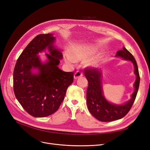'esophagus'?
Returning <instances> with one entry per match:
<instances>
[{
    "instance_id": "1",
    "label": "esophagus",
    "mask_w": 150,
    "mask_h": 150,
    "mask_svg": "<svg viewBox=\"0 0 150 150\" xmlns=\"http://www.w3.org/2000/svg\"><path fill=\"white\" fill-rule=\"evenodd\" d=\"M83 73L82 72H81V71H76L75 73H74V79H78V78H79V77H81V76H83Z\"/></svg>"
}]
</instances>
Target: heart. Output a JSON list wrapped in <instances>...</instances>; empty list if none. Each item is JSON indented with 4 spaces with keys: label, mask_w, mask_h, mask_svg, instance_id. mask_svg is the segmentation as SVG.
Instances as JSON below:
<instances>
[{
    "label": "heart",
    "mask_w": 150,
    "mask_h": 150,
    "mask_svg": "<svg viewBox=\"0 0 150 150\" xmlns=\"http://www.w3.org/2000/svg\"><path fill=\"white\" fill-rule=\"evenodd\" d=\"M96 52V49L91 46H79L71 50L69 54H67L65 61L69 64H74L76 61L80 60L88 59L92 57L95 52ZM97 60L93 61L90 62L91 65H94L96 63Z\"/></svg>",
    "instance_id": "obj_1"
}]
</instances>
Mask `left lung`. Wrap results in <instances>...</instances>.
<instances>
[{
	"instance_id": "obj_1",
	"label": "left lung",
	"mask_w": 150,
	"mask_h": 150,
	"mask_svg": "<svg viewBox=\"0 0 150 150\" xmlns=\"http://www.w3.org/2000/svg\"><path fill=\"white\" fill-rule=\"evenodd\" d=\"M116 57H120L125 60L129 61L134 67V73L137 79L134 84V91L129 101L122 104H116L109 102L103 95L102 87V71L96 68H89L84 70V75L88 81L86 94L88 108L91 115L103 122L120 120L126 115L133 104L139 88L140 78L137 63L134 57L125 47L118 51Z\"/></svg>"
}]
</instances>
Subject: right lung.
Wrapping results in <instances>:
<instances>
[{"label":"right lung","mask_w":150,"mask_h":150,"mask_svg":"<svg viewBox=\"0 0 150 150\" xmlns=\"http://www.w3.org/2000/svg\"><path fill=\"white\" fill-rule=\"evenodd\" d=\"M55 40L52 34L36 36L21 53L13 70L16 98L34 117H46L57 111L73 82V72L62 71L58 67L62 54L54 46ZM46 49L48 59L42 63L38 54Z\"/></svg>","instance_id":"obj_1"}]
</instances>
